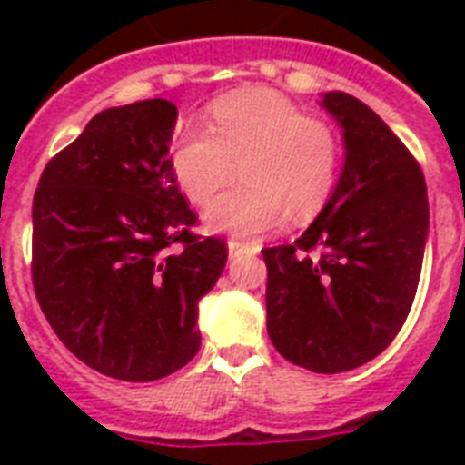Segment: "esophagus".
Wrapping results in <instances>:
<instances>
[{
	"label": "esophagus",
	"instance_id": "1",
	"mask_svg": "<svg viewBox=\"0 0 465 465\" xmlns=\"http://www.w3.org/2000/svg\"><path fill=\"white\" fill-rule=\"evenodd\" d=\"M243 251H258L255 243L251 241H243V239H229V255H239Z\"/></svg>",
	"mask_w": 465,
	"mask_h": 465
}]
</instances>
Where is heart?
<instances>
[{
	"label": "heart",
	"mask_w": 465,
	"mask_h": 465,
	"mask_svg": "<svg viewBox=\"0 0 465 465\" xmlns=\"http://www.w3.org/2000/svg\"><path fill=\"white\" fill-rule=\"evenodd\" d=\"M239 163L243 183L204 212L210 229L253 236L290 214L309 222L338 183V134L280 91H236L210 105L207 130L190 127L178 137L171 168L190 203L204 204L236 178Z\"/></svg>",
	"instance_id": "obj_1"
}]
</instances>
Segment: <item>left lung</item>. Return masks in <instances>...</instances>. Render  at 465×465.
Masks as SVG:
<instances>
[{
	"instance_id": "left-lung-1",
	"label": "left lung",
	"mask_w": 465,
	"mask_h": 465,
	"mask_svg": "<svg viewBox=\"0 0 465 465\" xmlns=\"http://www.w3.org/2000/svg\"><path fill=\"white\" fill-rule=\"evenodd\" d=\"M345 130V168L292 246L262 248L268 335L284 360L340 374L367 364L403 328L418 292L430 204L418 159L369 105L325 94Z\"/></svg>"
}]
</instances>
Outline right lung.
<instances>
[{"label":"right lung","mask_w":465,"mask_h":465,"mask_svg":"<svg viewBox=\"0 0 465 465\" xmlns=\"http://www.w3.org/2000/svg\"><path fill=\"white\" fill-rule=\"evenodd\" d=\"M175 105L108 108L47 161L33 195L31 275L57 338L86 367L156 381L200 350L197 302L226 265L173 178Z\"/></svg>","instance_id":"1"}]
</instances>
